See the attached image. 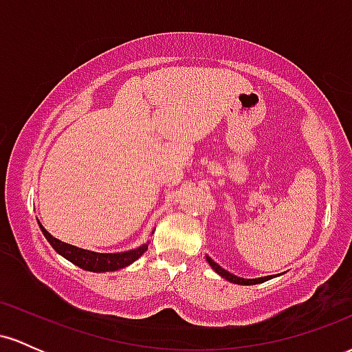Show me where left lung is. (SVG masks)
Wrapping results in <instances>:
<instances>
[{"label":"left lung","instance_id":"1","mask_svg":"<svg viewBox=\"0 0 352 352\" xmlns=\"http://www.w3.org/2000/svg\"><path fill=\"white\" fill-rule=\"evenodd\" d=\"M207 261H208V263H210V266H212V268L215 270V272H217L218 274H220V276H223L225 280H228V281L235 283V285H258V283H263V281H266V280H272V276H265V278H254V280H245V278L235 276V274L228 273L227 270H223V268H221L220 265H217L215 261H213L212 258H210V256H207Z\"/></svg>","mask_w":352,"mask_h":352}]
</instances>
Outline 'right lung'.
Here are the masks:
<instances>
[{"label":"right lung","instance_id":"1","mask_svg":"<svg viewBox=\"0 0 352 352\" xmlns=\"http://www.w3.org/2000/svg\"><path fill=\"white\" fill-rule=\"evenodd\" d=\"M39 227H41V225H39ZM41 232L44 233V236H46V240L50 241L52 248H54L59 254H63L66 260H69L71 263L79 266V268L87 270V272H94V273L116 272V270L125 268V266L134 263L137 258L142 256L145 250L148 248V245H142L137 250H131V252H124V253H96V252H89V250L78 248V246L64 243V241H60L58 238L52 236L51 233L43 227H41Z\"/></svg>","mask_w":352,"mask_h":352}]
</instances>
